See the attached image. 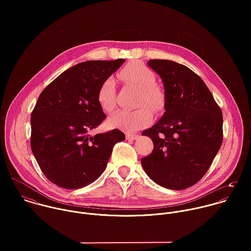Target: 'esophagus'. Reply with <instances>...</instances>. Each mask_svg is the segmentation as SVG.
<instances>
[{
  "instance_id": "obj_1",
  "label": "esophagus",
  "mask_w": 251,
  "mask_h": 251,
  "mask_svg": "<svg viewBox=\"0 0 251 251\" xmlns=\"http://www.w3.org/2000/svg\"><path fill=\"white\" fill-rule=\"evenodd\" d=\"M138 137H139V135H137V134H132V133L126 134V138L128 140H136V139H138Z\"/></svg>"
}]
</instances>
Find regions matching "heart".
Instances as JSON below:
<instances>
[{"label": "heart", "instance_id": "b5f03b06", "mask_svg": "<svg viewBox=\"0 0 251 251\" xmlns=\"http://www.w3.org/2000/svg\"><path fill=\"white\" fill-rule=\"evenodd\" d=\"M117 76L126 84L138 89L137 105L141 106L135 110H119L110 119L109 125L124 131H136L152 122L153 112L160 113L166 106V92L156 82L154 71L146 65L137 62L126 64ZM97 101L105 112H112L115 108V82L108 77L102 81L97 91ZM143 106H142L141 105ZM147 104L150 107L146 106Z\"/></svg>", "mask_w": 251, "mask_h": 251}]
</instances>
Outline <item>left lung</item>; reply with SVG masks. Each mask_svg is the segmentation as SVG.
<instances>
[{"label": "left lung", "mask_w": 251, "mask_h": 251, "mask_svg": "<svg viewBox=\"0 0 251 251\" xmlns=\"http://www.w3.org/2000/svg\"><path fill=\"white\" fill-rule=\"evenodd\" d=\"M148 65L163 80V117L142 135L153 152L141 159L152 181L170 190L197 184L209 169L223 143V113L202 79L184 64L150 59Z\"/></svg>", "instance_id": "left-lung-1"}]
</instances>
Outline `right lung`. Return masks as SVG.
<instances>
[{"instance_id":"1","label":"right lung","mask_w":251,"mask_h":251,"mask_svg":"<svg viewBox=\"0 0 251 251\" xmlns=\"http://www.w3.org/2000/svg\"><path fill=\"white\" fill-rule=\"evenodd\" d=\"M125 59L88 60L66 69L40 94L30 116V148L49 180L66 190L88 186L101 176L118 129L89 134L106 118L97 101L102 81Z\"/></svg>"}]
</instances>
